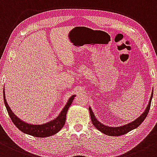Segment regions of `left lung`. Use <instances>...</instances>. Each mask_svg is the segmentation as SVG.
<instances>
[{
	"label": "left lung",
	"instance_id": "8db88e82",
	"mask_svg": "<svg viewBox=\"0 0 157 157\" xmlns=\"http://www.w3.org/2000/svg\"><path fill=\"white\" fill-rule=\"evenodd\" d=\"M153 93H154V88H153L152 90V93H151V98H150L148 105H147V107L145 108V111L141 114V116H140L136 119L131 121V122L128 123V124H123V125L121 126L112 127L103 124L95 117L92 109H91L90 107H89V111L90 114L91 121H92L93 124L96 127V129H98V131H101V133H104V134H106L107 136H118L125 134V133H128L129 131H131L132 130L136 128L137 127L140 126V124H142V122H143V121L145 119V118L147 116V113H148L149 112L150 107H151V100H152L153 98Z\"/></svg>",
	"mask_w": 157,
	"mask_h": 157
}]
</instances>
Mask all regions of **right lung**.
Masks as SVG:
<instances>
[{
    "label": "right lung",
    "instance_id": "obj_1",
    "mask_svg": "<svg viewBox=\"0 0 157 157\" xmlns=\"http://www.w3.org/2000/svg\"><path fill=\"white\" fill-rule=\"evenodd\" d=\"M3 101H4L5 106H6V110L9 113V116L11 118L12 122L14 123L15 126L22 131L23 133H26V134L31 135L33 136L40 137V138H44V137L51 136L55 135L57 133L61 128H63L65 124V121H66V116L67 112L68 109L70 105H71L72 102H73L74 97L75 95L73 96L68 99L67 102L65 105L64 108L62 109L60 113L59 114L56 119H52L48 122L44 123V124H30V123H27L26 121L21 120L19 119L18 117H16L15 113L12 111L10 107H9L7 101H6V98H5V90L3 89Z\"/></svg>",
    "mask_w": 157,
    "mask_h": 157
}]
</instances>
